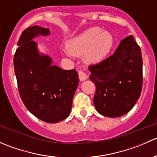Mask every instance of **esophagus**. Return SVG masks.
Returning <instances> with one entry per match:
<instances>
[{
	"mask_svg": "<svg viewBox=\"0 0 157 157\" xmlns=\"http://www.w3.org/2000/svg\"><path fill=\"white\" fill-rule=\"evenodd\" d=\"M78 75H79V78H80V80H81V81L86 80V79L88 78L87 74H86V73H85L84 71H78Z\"/></svg>",
	"mask_w": 157,
	"mask_h": 157,
	"instance_id": "1",
	"label": "esophagus"
}]
</instances>
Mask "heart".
Masks as SVG:
<instances>
[{"instance_id":"obj_1","label":"heart","mask_w":157,"mask_h":157,"mask_svg":"<svg viewBox=\"0 0 157 157\" xmlns=\"http://www.w3.org/2000/svg\"><path fill=\"white\" fill-rule=\"evenodd\" d=\"M113 45V36L109 32L95 27L71 39L68 49L74 54H84V59L87 62L95 64L105 59Z\"/></svg>"}]
</instances>
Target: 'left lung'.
I'll return each instance as SVG.
<instances>
[{
    "instance_id": "8db88e82",
    "label": "left lung",
    "mask_w": 157,
    "mask_h": 157,
    "mask_svg": "<svg viewBox=\"0 0 157 157\" xmlns=\"http://www.w3.org/2000/svg\"><path fill=\"white\" fill-rule=\"evenodd\" d=\"M96 90L93 102L101 115L116 118L128 113L141 93V50L132 36L121 41L115 53L89 67Z\"/></svg>"
}]
</instances>
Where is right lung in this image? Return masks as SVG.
<instances>
[{"mask_svg":"<svg viewBox=\"0 0 157 157\" xmlns=\"http://www.w3.org/2000/svg\"><path fill=\"white\" fill-rule=\"evenodd\" d=\"M48 28L33 26L22 33L13 57V66L22 101L33 115L48 123L65 119L71 113L79 83L75 69L52 65V58L40 55L33 40L48 36Z\"/></svg>","mask_w":157,"mask_h":157,"instance_id":"1","label":"right lung"}]
</instances>
